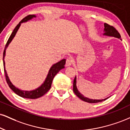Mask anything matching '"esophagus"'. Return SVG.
<instances>
[{
    "label": "esophagus",
    "mask_w": 130,
    "mask_h": 130,
    "mask_svg": "<svg viewBox=\"0 0 130 130\" xmlns=\"http://www.w3.org/2000/svg\"><path fill=\"white\" fill-rule=\"evenodd\" d=\"M74 62V59H73L72 57H68V58L66 60V66H71L72 64Z\"/></svg>",
    "instance_id": "1"
}]
</instances>
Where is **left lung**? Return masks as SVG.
I'll return each instance as SVG.
<instances>
[{"mask_svg": "<svg viewBox=\"0 0 130 130\" xmlns=\"http://www.w3.org/2000/svg\"><path fill=\"white\" fill-rule=\"evenodd\" d=\"M104 35L107 36H111V37H115L116 38L120 39V35L119 32L117 31V29L115 28V27H113L112 26H111L110 25L107 24V23H104ZM73 91L75 93V94L77 96L78 98H80L82 101L87 102L88 103H98V102H101L104 101H105L106 99L108 98L104 99H101V100H97V99H89V98H85L84 97L82 94L80 93V92L79 91L76 87V77H75L74 79V82H73Z\"/></svg>", "mask_w": 130, "mask_h": 130, "instance_id": "1", "label": "left lung"}]
</instances>
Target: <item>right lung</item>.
I'll list each match as a JSON object with an SVG mask.
<instances>
[{"mask_svg":"<svg viewBox=\"0 0 130 130\" xmlns=\"http://www.w3.org/2000/svg\"><path fill=\"white\" fill-rule=\"evenodd\" d=\"M33 18H36V15L32 14V15H28L27 16H26L25 18H23L21 21L19 23V24L15 26V28L14 29L13 31L11 34L10 37H9L8 40L7 42V44L5 45V47L4 51V54H3V61H4V72L5 74V78L6 80H7V82L8 85L10 88L11 89V90L13 91L14 93L18 94V96H19L22 98H26V99H37V98H40L43 95L45 94L48 91L50 90V89L51 88V84H52L53 80L54 79V76L57 74V73H59V71H60V70L63 69V68H65V66L64 65H65V62H66V60L65 59H62L60 61H59V62L56 63L53 65L52 67H51L49 70V72H48V74L47 75V77H46V79L43 82V84L40 86V87L37 88L36 90H32V91H22L20 89L15 87L14 85H12V84L11 82L10 79H9L8 76L7 71H6L5 67V60H4V57L5 56V52H6V48H7V46H8V45L10 44V43L11 42L12 39L14 38L15 36V34H16L17 31L19 28L20 25H21L22 23L25 22H27L28 20H31V19Z\"/></svg>","mask_w":130,"mask_h":130,"instance_id":"1","label":"right lung"}]
</instances>
